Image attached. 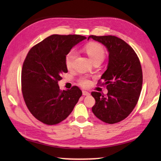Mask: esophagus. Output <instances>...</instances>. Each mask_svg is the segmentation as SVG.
I'll return each mask as SVG.
<instances>
[{
	"label": "esophagus",
	"instance_id": "obj_1",
	"mask_svg": "<svg viewBox=\"0 0 161 161\" xmlns=\"http://www.w3.org/2000/svg\"><path fill=\"white\" fill-rule=\"evenodd\" d=\"M82 94H83V95H89L90 93H88V91H83Z\"/></svg>",
	"mask_w": 161,
	"mask_h": 161
}]
</instances>
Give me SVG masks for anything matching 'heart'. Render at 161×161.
Listing matches in <instances>:
<instances>
[{
    "label": "heart",
    "instance_id": "b5f03b06",
    "mask_svg": "<svg viewBox=\"0 0 161 161\" xmlns=\"http://www.w3.org/2000/svg\"><path fill=\"white\" fill-rule=\"evenodd\" d=\"M84 50L89 57L92 62L100 61L102 62L105 57V51L104 47L100 44L97 43H89L84 47ZM77 53L75 50H71L68 53L65 57V64L68 69L72 68L74 61L76 58ZM80 84L83 87H88L91 84L90 80L86 77H82L80 80Z\"/></svg>",
    "mask_w": 161,
    "mask_h": 161
}]
</instances>
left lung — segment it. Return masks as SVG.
<instances>
[{
	"label": "left lung",
	"mask_w": 161,
	"mask_h": 161,
	"mask_svg": "<svg viewBox=\"0 0 161 161\" xmlns=\"http://www.w3.org/2000/svg\"><path fill=\"white\" fill-rule=\"evenodd\" d=\"M91 38L103 44L108 52L107 69L101 77L108 93L104 96L92 92L95 100L92 111L100 120L114 124L127 117L138 101L142 85L141 62L132 47L117 36L91 35L88 40Z\"/></svg>",
	"instance_id": "8db88e82"
}]
</instances>
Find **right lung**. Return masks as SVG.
<instances>
[{
  "instance_id": "add662e5",
  "label": "right lung",
  "mask_w": 161,
  "mask_h": 161,
  "mask_svg": "<svg viewBox=\"0 0 161 161\" xmlns=\"http://www.w3.org/2000/svg\"><path fill=\"white\" fill-rule=\"evenodd\" d=\"M81 35H53L30 50L21 71V88L27 107L46 125L63 121L73 111L82 92L77 86L61 91L58 81L67 73L65 57L72 47L86 39Z\"/></svg>"
}]
</instances>
